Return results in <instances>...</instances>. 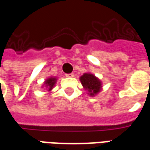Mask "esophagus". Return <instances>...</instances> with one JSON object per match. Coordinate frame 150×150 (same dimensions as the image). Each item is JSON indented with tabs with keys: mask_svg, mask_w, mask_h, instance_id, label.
Masks as SVG:
<instances>
[{
	"mask_svg": "<svg viewBox=\"0 0 150 150\" xmlns=\"http://www.w3.org/2000/svg\"><path fill=\"white\" fill-rule=\"evenodd\" d=\"M66 77H67V78H72V77H74V74H73V73L66 74Z\"/></svg>",
	"mask_w": 150,
	"mask_h": 150,
	"instance_id": "1",
	"label": "esophagus"
}]
</instances>
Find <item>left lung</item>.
I'll use <instances>...</instances> for the list:
<instances>
[{
    "mask_svg": "<svg viewBox=\"0 0 150 150\" xmlns=\"http://www.w3.org/2000/svg\"><path fill=\"white\" fill-rule=\"evenodd\" d=\"M79 79L85 90H88L89 92L88 94L91 96H94L100 91L102 83L100 80L94 75L90 73H84Z\"/></svg>",
    "mask_w": 150,
    "mask_h": 150,
    "instance_id": "left-lung-1",
    "label": "left lung"
}]
</instances>
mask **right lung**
<instances>
[{"label":"right lung","instance_id":"add662e5","mask_svg":"<svg viewBox=\"0 0 150 150\" xmlns=\"http://www.w3.org/2000/svg\"><path fill=\"white\" fill-rule=\"evenodd\" d=\"M56 80L57 79L55 77H50V78H48L45 81V83L44 84L46 85V88H48V91H51L54 88V86L55 84Z\"/></svg>","mask_w":150,"mask_h":150}]
</instances>
